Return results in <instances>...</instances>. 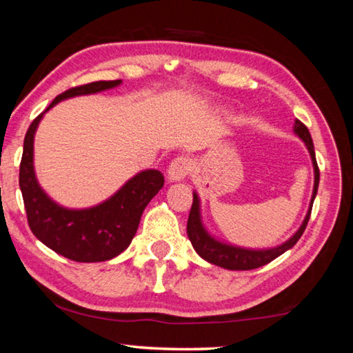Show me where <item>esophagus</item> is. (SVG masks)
<instances>
[{
	"label": "esophagus",
	"instance_id": "1",
	"mask_svg": "<svg viewBox=\"0 0 353 353\" xmlns=\"http://www.w3.org/2000/svg\"><path fill=\"white\" fill-rule=\"evenodd\" d=\"M193 170V161L192 159H188V157H176L174 160L171 161L170 168H168V179H170L171 182H179V181H183L190 172Z\"/></svg>",
	"mask_w": 353,
	"mask_h": 353
}]
</instances>
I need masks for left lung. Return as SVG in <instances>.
<instances>
[{
    "label": "left lung",
    "instance_id": "1",
    "mask_svg": "<svg viewBox=\"0 0 353 353\" xmlns=\"http://www.w3.org/2000/svg\"><path fill=\"white\" fill-rule=\"evenodd\" d=\"M294 132L297 133L301 141L306 144L307 152H310L311 160H312V166H314V190H312L310 209H307V214L305 216L303 223H301L299 231L295 232L294 236L288 240V242L279 245V247L268 248V250H248V248H240V247H234V245L223 243V242H220V240L212 237L210 234L205 231V228L203 226V221H201L199 198L196 193H193V204H192V210H190V215H188L187 234H188V239H190V242H192L194 251H196V253L203 257V259H205L207 262H210V264H214V265L228 268V270H253V268L262 267V265L268 264V262H272L273 259H276L278 256H281L284 251L290 250L295 243L299 242L301 234L305 232L307 220H310L312 203H314V198L317 194L319 176L321 174H319V168H317V161H316L314 144H312V139H311L307 127L303 124V122L295 119Z\"/></svg>",
    "mask_w": 353,
    "mask_h": 353
}]
</instances>
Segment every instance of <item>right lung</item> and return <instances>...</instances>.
<instances>
[{
	"instance_id": "1",
	"label": "right lung",
	"mask_w": 353,
	"mask_h": 353,
	"mask_svg": "<svg viewBox=\"0 0 353 353\" xmlns=\"http://www.w3.org/2000/svg\"><path fill=\"white\" fill-rule=\"evenodd\" d=\"M119 85L121 80L94 81L67 89L31 122L25 135L19 183L28 225L43 245L75 262H102L121 254L135 237L143 212L163 187L165 177L157 170L141 171L102 204L89 209H65L50 199L39 185L32 165L34 133L43 114L61 100L96 94Z\"/></svg>"
}]
</instances>
